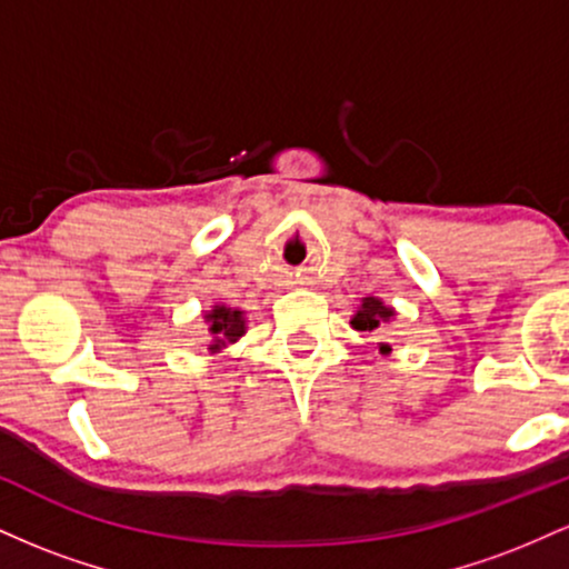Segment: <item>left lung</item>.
I'll return each instance as SVG.
<instances>
[{"mask_svg":"<svg viewBox=\"0 0 569 569\" xmlns=\"http://www.w3.org/2000/svg\"><path fill=\"white\" fill-rule=\"evenodd\" d=\"M396 316H398L396 307L385 305L380 297H363L361 305H358L356 312H352L350 326L356 331H377L382 329L385 323L393 321ZM380 350H388V345L380 342Z\"/></svg>","mask_w":569,"mask_h":569,"instance_id":"1","label":"left lung"}]
</instances>
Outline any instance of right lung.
<instances>
[{
  "mask_svg": "<svg viewBox=\"0 0 569 569\" xmlns=\"http://www.w3.org/2000/svg\"><path fill=\"white\" fill-rule=\"evenodd\" d=\"M202 321H206L208 335H211V342H208V352H211V356L230 348V345L238 342L240 337H246L248 331L246 310L230 307L224 302H213L211 310L202 312Z\"/></svg>",
  "mask_w": 569,
  "mask_h": 569,
  "instance_id": "1",
  "label": "right lung"
}]
</instances>
